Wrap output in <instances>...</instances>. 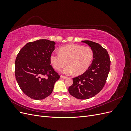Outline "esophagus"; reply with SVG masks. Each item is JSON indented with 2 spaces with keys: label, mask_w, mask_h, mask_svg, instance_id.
Wrapping results in <instances>:
<instances>
[{
  "label": "esophagus",
  "mask_w": 131,
  "mask_h": 131,
  "mask_svg": "<svg viewBox=\"0 0 131 131\" xmlns=\"http://www.w3.org/2000/svg\"><path fill=\"white\" fill-rule=\"evenodd\" d=\"M61 78H63V79H66L67 78V77H66V76H63V75H61V77H60Z\"/></svg>",
  "instance_id": "1"
}]
</instances>
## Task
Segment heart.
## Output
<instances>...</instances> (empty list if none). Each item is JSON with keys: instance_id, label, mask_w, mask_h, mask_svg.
Returning <instances> with one entry per match:
<instances>
[{"instance_id": "1", "label": "heart", "mask_w": 131, "mask_h": 131, "mask_svg": "<svg viewBox=\"0 0 131 131\" xmlns=\"http://www.w3.org/2000/svg\"><path fill=\"white\" fill-rule=\"evenodd\" d=\"M59 53L50 55V63L53 68L61 70L67 64L62 73L69 75L75 72L77 75L85 73L90 68L94 57L93 49L89 46L70 44L61 47Z\"/></svg>"}]
</instances>
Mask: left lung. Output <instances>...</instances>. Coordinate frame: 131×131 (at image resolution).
Masks as SVG:
<instances>
[{"mask_svg":"<svg viewBox=\"0 0 131 131\" xmlns=\"http://www.w3.org/2000/svg\"><path fill=\"white\" fill-rule=\"evenodd\" d=\"M81 42L93 49V59L85 73L73 78V84L68 91L76 98L86 100L96 96L103 88L110 70V60L108 51L99 43L89 40Z\"/></svg>","mask_w":131,"mask_h":131,"instance_id":"8db88e82","label":"left lung"}]
</instances>
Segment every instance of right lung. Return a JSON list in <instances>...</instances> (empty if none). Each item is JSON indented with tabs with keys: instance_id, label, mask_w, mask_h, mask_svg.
<instances>
[{
	"instance_id": "right-lung-1",
	"label": "right lung",
	"mask_w": 131,
	"mask_h": 131,
	"mask_svg": "<svg viewBox=\"0 0 131 131\" xmlns=\"http://www.w3.org/2000/svg\"><path fill=\"white\" fill-rule=\"evenodd\" d=\"M54 45V41L46 39L30 42L16 58V79L23 92L30 98L39 100L50 96L60 77L50 65Z\"/></svg>"
}]
</instances>
